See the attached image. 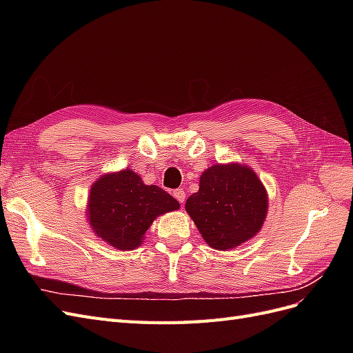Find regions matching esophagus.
Instances as JSON below:
<instances>
[{
  "label": "esophagus",
  "mask_w": 353,
  "mask_h": 353,
  "mask_svg": "<svg viewBox=\"0 0 353 353\" xmlns=\"http://www.w3.org/2000/svg\"><path fill=\"white\" fill-rule=\"evenodd\" d=\"M174 197L181 203V205H184V201H185V193H184V190H175L174 191Z\"/></svg>",
  "instance_id": "esophagus-1"
}]
</instances>
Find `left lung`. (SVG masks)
<instances>
[{"mask_svg": "<svg viewBox=\"0 0 353 353\" xmlns=\"http://www.w3.org/2000/svg\"><path fill=\"white\" fill-rule=\"evenodd\" d=\"M203 240L231 250L258 234L268 213V193L248 165L216 163L200 175L199 191L185 201Z\"/></svg>", "mask_w": 353, "mask_h": 353, "instance_id": "1", "label": "left lung"}]
</instances>
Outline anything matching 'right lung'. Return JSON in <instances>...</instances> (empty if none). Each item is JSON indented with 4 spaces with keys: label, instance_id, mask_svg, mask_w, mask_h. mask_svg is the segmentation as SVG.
<instances>
[{
    "label": "right lung",
    "instance_id": "add662e5",
    "mask_svg": "<svg viewBox=\"0 0 353 353\" xmlns=\"http://www.w3.org/2000/svg\"><path fill=\"white\" fill-rule=\"evenodd\" d=\"M179 209V203L157 185H147L126 168L101 175L91 185L87 221L92 232L117 250H134L153 221Z\"/></svg>",
    "mask_w": 353,
    "mask_h": 353
}]
</instances>
